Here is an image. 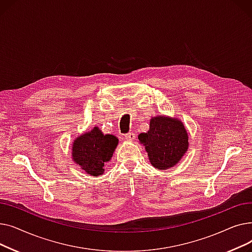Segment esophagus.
I'll use <instances>...</instances> for the list:
<instances>
[{"label": "esophagus", "mask_w": 252, "mask_h": 252, "mask_svg": "<svg viewBox=\"0 0 252 252\" xmlns=\"http://www.w3.org/2000/svg\"><path fill=\"white\" fill-rule=\"evenodd\" d=\"M135 138H136V135L133 133V131H131V133H128V134L125 135V139H126V141H129V142L134 141Z\"/></svg>", "instance_id": "34e87169"}]
</instances>
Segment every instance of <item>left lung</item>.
<instances>
[{"label": "left lung", "mask_w": 252, "mask_h": 252, "mask_svg": "<svg viewBox=\"0 0 252 252\" xmlns=\"http://www.w3.org/2000/svg\"><path fill=\"white\" fill-rule=\"evenodd\" d=\"M138 138L152 166L160 170L178 164L189 148L186 126L176 117L153 116L147 133H141Z\"/></svg>", "instance_id": "left-lung-1"}]
</instances>
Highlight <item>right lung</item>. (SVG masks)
<instances>
[{
    "instance_id": "add662e5",
    "label": "right lung",
    "mask_w": 252,
    "mask_h": 252,
    "mask_svg": "<svg viewBox=\"0 0 252 252\" xmlns=\"http://www.w3.org/2000/svg\"><path fill=\"white\" fill-rule=\"evenodd\" d=\"M118 145L113 135H104L98 126L79 135L72 142V160L90 176L99 177L104 173V164L110 161Z\"/></svg>"
}]
</instances>
